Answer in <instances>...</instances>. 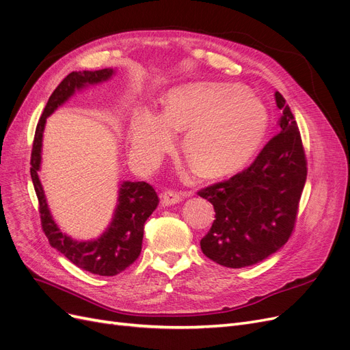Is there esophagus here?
<instances>
[{
  "label": "esophagus",
  "instance_id": "34e87169",
  "mask_svg": "<svg viewBox=\"0 0 350 350\" xmlns=\"http://www.w3.org/2000/svg\"><path fill=\"white\" fill-rule=\"evenodd\" d=\"M161 198H162V203H163V206H171V204H176V203H179V201H183L184 194L171 191V189H166L165 193H162V194H161Z\"/></svg>",
  "mask_w": 350,
  "mask_h": 350
}]
</instances>
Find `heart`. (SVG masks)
Here are the masks:
<instances>
[{"label":"heart","instance_id":"1","mask_svg":"<svg viewBox=\"0 0 350 350\" xmlns=\"http://www.w3.org/2000/svg\"><path fill=\"white\" fill-rule=\"evenodd\" d=\"M269 111L256 94L232 84L198 83L167 94L161 115L142 111L130 129V152L153 167L184 133L183 153L203 178L234 174L258 150L269 130Z\"/></svg>","mask_w":350,"mask_h":350}]
</instances>
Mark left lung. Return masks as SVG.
Here are the masks:
<instances>
[{"instance_id": "8db88e82", "label": "left lung", "mask_w": 350, "mask_h": 350, "mask_svg": "<svg viewBox=\"0 0 350 350\" xmlns=\"http://www.w3.org/2000/svg\"><path fill=\"white\" fill-rule=\"evenodd\" d=\"M280 133L262 147L247 169L200 189L213 204L215 220L200 241L206 257L220 266H252L280 250L291 238L306 181V157L295 116L274 93Z\"/></svg>"}]
</instances>
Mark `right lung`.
<instances>
[{
  "mask_svg": "<svg viewBox=\"0 0 350 350\" xmlns=\"http://www.w3.org/2000/svg\"><path fill=\"white\" fill-rule=\"evenodd\" d=\"M112 74V68L70 72L48 99L46 107L36 125L33 149H31L30 156V175L39 201L42 230L45 232L51 245L58 250L72 264L93 274H99V276H115V274L130 267L139 258L142 252L144 224L159 203L154 188L144 181L122 183L120 187L118 206L115 208L109 228L98 239L77 242L62 234L55 225L49 213L38 171L40 167L42 135H44L48 116L68 100L76 90L83 89L88 84H98L108 80Z\"/></svg>",
  "mask_w": 350,
  "mask_h": 350,
  "instance_id": "add662e5",
  "label": "right lung"
}]
</instances>
